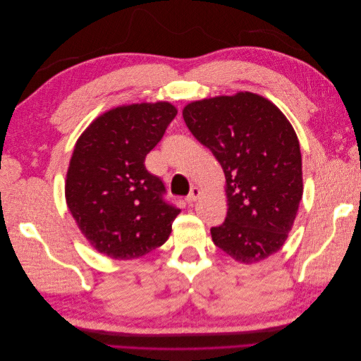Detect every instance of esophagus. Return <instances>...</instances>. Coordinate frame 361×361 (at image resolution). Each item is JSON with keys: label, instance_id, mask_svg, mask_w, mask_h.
Segmentation results:
<instances>
[{"label": "esophagus", "instance_id": "34e87169", "mask_svg": "<svg viewBox=\"0 0 361 361\" xmlns=\"http://www.w3.org/2000/svg\"><path fill=\"white\" fill-rule=\"evenodd\" d=\"M200 190L199 188H195V187H192L191 188V191H190V194L187 195V199H185V200H187L188 202V204H192L194 202H197V199L200 197Z\"/></svg>", "mask_w": 361, "mask_h": 361}]
</instances>
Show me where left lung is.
I'll use <instances>...</instances> for the list:
<instances>
[{
	"instance_id": "8db88e82",
	"label": "left lung",
	"mask_w": 361,
	"mask_h": 361,
	"mask_svg": "<svg viewBox=\"0 0 361 361\" xmlns=\"http://www.w3.org/2000/svg\"><path fill=\"white\" fill-rule=\"evenodd\" d=\"M182 114L226 176L228 209L211 228L214 244L247 265L277 253L302 197L300 143L288 118L250 92L191 102Z\"/></svg>"
}]
</instances>
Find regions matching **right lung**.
Segmentation results:
<instances>
[{
  "instance_id": "1",
  "label": "right lung",
  "mask_w": 361,
  "mask_h": 361,
  "mask_svg": "<svg viewBox=\"0 0 361 361\" xmlns=\"http://www.w3.org/2000/svg\"><path fill=\"white\" fill-rule=\"evenodd\" d=\"M178 110L169 102L133 104L97 117L78 138L66 178L68 207L99 253L128 260L162 245L180 212L145 159Z\"/></svg>"
}]
</instances>
